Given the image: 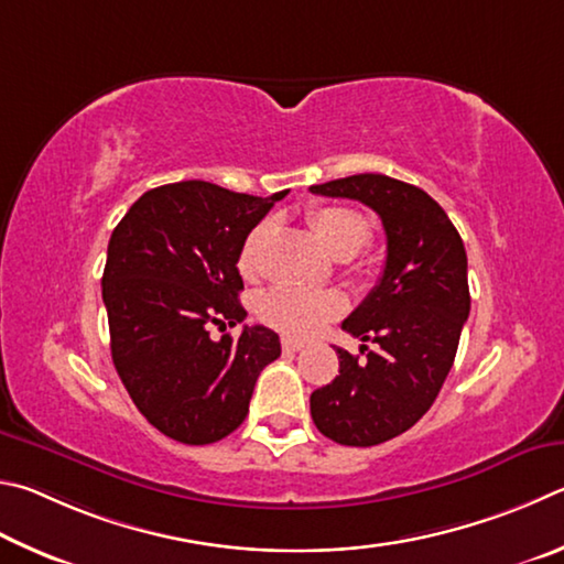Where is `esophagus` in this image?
<instances>
[{
    "instance_id": "obj_1",
    "label": "esophagus",
    "mask_w": 564,
    "mask_h": 564,
    "mask_svg": "<svg viewBox=\"0 0 564 564\" xmlns=\"http://www.w3.org/2000/svg\"><path fill=\"white\" fill-rule=\"evenodd\" d=\"M282 349L284 351H300V349H304V341H300V339H282Z\"/></svg>"
}]
</instances>
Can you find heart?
<instances>
[{
  "label": "heart",
  "mask_w": 564,
  "mask_h": 564,
  "mask_svg": "<svg viewBox=\"0 0 564 564\" xmlns=\"http://www.w3.org/2000/svg\"><path fill=\"white\" fill-rule=\"evenodd\" d=\"M310 223L314 232L327 247V252L349 260L357 254L364 245L369 242L371 230L367 217L341 205H322L310 213ZM272 225L260 223L254 225L242 240L240 254H237V267L245 276H257L262 270V252L270 237ZM347 307V300L337 290H302V288H274L260 297V317L276 332L288 337H312L324 324L337 319Z\"/></svg>",
  "instance_id": "heart-1"
}]
</instances>
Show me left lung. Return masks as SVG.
<instances>
[{"label": "left lung", "instance_id": "1", "mask_svg": "<svg viewBox=\"0 0 564 564\" xmlns=\"http://www.w3.org/2000/svg\"><path fill=\"white\" fill-rule=\"evenodd\" d=\"M369 205L387 232L379 284L341 329L377 344L367 359L339 354V377L312 393V421L341 446H379L409 431L446 381L470 312L468 257L443 207L421 187L381 173L312 185Z\"/></svg>", "mask_w": 564, "mask_h": 564}]
</instances>
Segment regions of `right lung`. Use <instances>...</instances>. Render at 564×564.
Returning <instances> with one entry per match:
<instances>
[{
    "label": "right lung",
    "instance_id": "add662e5",
    "mask_svg": "<svg viewBox=\"0 0 564 564\" xmlns=\"http://www.w3.org/2000/svg\"><path fill=\"white\" fill-rule=\"evenodd\" d=\"M288 195L232 193L183 181L143 193L108 240L104 304L111 357L128 397L151 426L187 446L215 443L240 426L260 371L280 357V337L240 324L247 232Z\"/></svg>",
    "mask_w": 564,
    "mask_h": 564
}]
</instances>
